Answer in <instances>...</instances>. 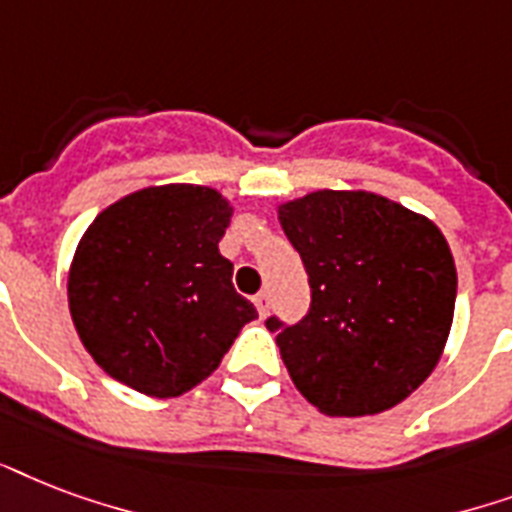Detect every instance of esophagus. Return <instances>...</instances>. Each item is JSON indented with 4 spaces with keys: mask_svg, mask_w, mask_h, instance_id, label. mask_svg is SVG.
Segmentation results:
<instances>
[{
    "mask_svg": "<svg viewBox=\"0 0 512 512\" xmlns=\"http://www.w3.org/2000/svg\"><path fill=\"white\" fill-rule=\"evenodd\" d=\"M253 304H256V310H259L261 318H267V310H269V293L267 291H259L253 296Z\"/></svg>",
    "mask_w": 512,
    "mask_h": 512,
    "instance_id": "obj_1",
    "label": "esophagus"
}]
</instances>
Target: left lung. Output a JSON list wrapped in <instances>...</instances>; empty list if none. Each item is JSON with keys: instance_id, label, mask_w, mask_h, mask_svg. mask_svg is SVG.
<instances>
[{"instance_id": "obj_1", "label": "left lung", "mask_w": 512, "mask_h": 512, "mask_svg": "<svg viewBox=\"0 0 512 512\" xmlns=\"http://www.w3.org/2000/svg\"><path fill=\"white\" fill-rule=\"evenodd\" d=\"M310 275V312L267 328L296 390L328 417H368L433 374L457 267L433 221L374 192L318 189L277 208Z\"/></svg>"}]
</instances>
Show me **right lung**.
Instances as JSON below:
<instances>
[{
  "label": "right lung",
  "instance_id": "obj_1",
  "mask_svg": "<svg viewBox=\"0 0 512 512\" xmlns=\"http://www.w3.org/2000/svg\"><path fill=\"white\" fill-rule=\"evenodd\" d=\"M232 205L211 186H146L112 202L79 240L69 312L117 382L178 398L219 368L256 307L219 253Z\"/></svg>",
  "mask_w": 512,
  "mask_h": 512
}]
</instances>
